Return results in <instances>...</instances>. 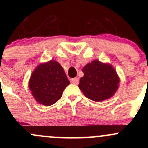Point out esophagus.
<instances>
[{
  "label": "esophagus",
  "mask_w": 148,
  "mask_h": 148,
  "mask_svg": "<svg viewBox=\"0 0 148 148\" xmlns=\"http://www.w3.org/2000/svg\"><path fill=\"white\" fill-rule=\"evenodd\" d=\"M71 82L74 85H78L79 83V78H74V79H71Z\"/></svg>",
  "instance_id": "1"
}]
</instances>
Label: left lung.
Listing matches in <instances>:
<instances>
[{
  "label": "left lung",
  "instance_id": "8db88e82",
  "mask_svg": "<svg viewBox=\"0 0 148 148\" xmlns=\"http://www.w3.org/2000/svg\"><path fill=\"white\" fill-rule=\"evenodd\" d=\"M82 71L84 76L80 79L79 88L88 99L99 102L110 99L118 90L120 77L110 63L95 60Z\"/></svg>",
  "mask_w": 148,
  "mask_h": 148
}]
</instances>
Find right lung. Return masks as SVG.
Returning a JSON list of instances; mask_svg holds the SVG:
<instances>
[{
	"mask_svg": "<svg viewBox=\"0 0 148 148\" xmlns=\"http://www.w3.org/2000/svg\"><path fill=\"white\" fill-rule=\"evenodd\" d=\"M69 81L61 64L51 60L37 66L30 75L28 87L37 102L51 106L60 99Z\"/></svg>",
	"mask_w": 148,
	"mask_h": 148,
	"instance_id": "right-lung-1",
	"label": "right lung"
}]
</instances>
